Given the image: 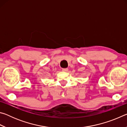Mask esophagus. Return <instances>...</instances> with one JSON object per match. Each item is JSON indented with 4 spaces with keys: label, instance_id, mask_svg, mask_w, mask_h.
Instances as JSON below:
<instances>
[{
    "label": "esophagus",
    "instance_id": "34e87169",
    "mask_svg": "<svg viewBox=\"0 0 127 127\" xmlns=\"http://www.w3.org/2000/svg\"><path fill=\"white\" fill-rule=\"evenodd\" d=\"M68 68H63V69H62V71H63V72H68Z\"/></svg>",
    "mask_w": 127,
    "mask_h": 127
}]
</instances>
